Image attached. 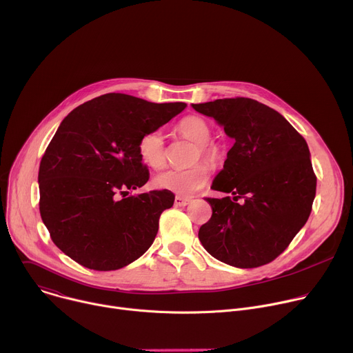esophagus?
<instances>
[{"label":"esophagus","instance_id":"esophagus-1","mask_svg":"<svg viewBox=\"0 0 353 353\" xmlns=\"http://www.w3.org/2000/svg\"><path fill=\"white\" fill-rule=\"evenodd\" d=\"M190 203V199L188 198H184V196H180V195H177L176 198H174V205L176 206H185V205H188Z\"/></svg>","mask_w":353,"mask_h":353}]
</instances>
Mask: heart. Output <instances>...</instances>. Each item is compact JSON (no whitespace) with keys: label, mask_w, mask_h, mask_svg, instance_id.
I'll return each mask as SVG.
<instances>
[{"label":"heart","mask_w":353,"mask_h":353,"mask_svg":"<svg viewBox=\"0 0 353 353\" xmlns=\"http://www.w3.org/2000/svg\"><path fill=\"white\" fill-rule=\"evenodd\" d=\"M177 132L196 144L194 161L199 158L209 163H216L220 158V148L210 143V128L198 116H187L177 125ZM139 155L148 168L159 170L166 165L165 139L159 130L145 133L139 141ZM209 179L206 163L196 162L187 169H170L154 179V185L159 190L174 192L180 196H188L201 190Z\"/></svg>","instance_id":"obj_1"}]
</instances>
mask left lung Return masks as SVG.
Segmentation results:
<instances>
[{
  "label": "left lung",
  "instance_id": "left-lung-1",
  "mask_svg": "<svg viewBox=\"0 0 353 353\" xmlns=\"http://www.w3.org/2000/svg\"><path fill=\"white\" fill-rule=\"evenodd\" d=\"M192 108L213 117L234 140L212 183L213 190L232 198H205L212 217L201 225L199 241L213 258L234 268L270 263L312 212L317 179L307 144L283 114L251 98Z\"/></svg>",
  "mask_w": 353,
  "mask_h": 353
}]
</instances>
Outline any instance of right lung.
Wrapping results in <instances>:
<instances>
[{"label":"right lung","instance_id":"add662e5","mask_svg":"<svg viewBox=\"0 0 353 353\" xmlns=\"http://www.w3.org/2000/svg\"><path fill=\"white\" fill-rule=\"evenodd\" d=\"M185 106L110 92L65 117L39 170L40 214L65 255L108 272L128 266L152 245L161 213L173 206L174 195L166 190L129 195L150 179L139 141Z\"/></svg>","mask_w":353,"mask_h":353}]
</instances>
